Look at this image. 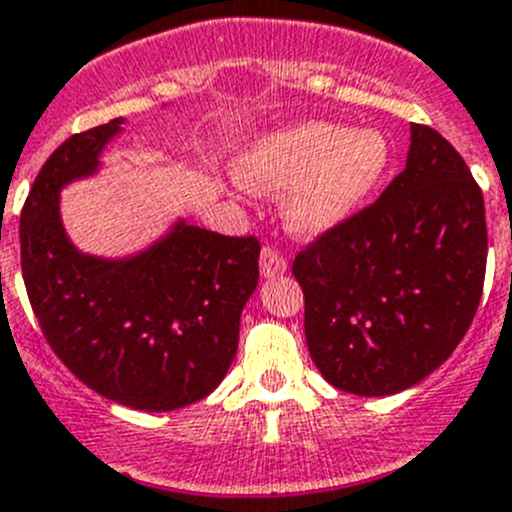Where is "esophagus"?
I'll use <instances>...</instances> for the list:
<instances>
[{
    "mask_svg": "<svg viewBox=\"0 0 512 512\" xmlns=\"http://www.w3.org/2000/svg\"><path fill=\"white\" fill-rule=\"evenodd\" d=\"M260 272H262V277L285 275V272H287V257L280 255L275 247H262Z\"/></svg>",
    "mask_w": 512,
    "mask_h": 512,
    "instance_id": "esophagus-1",
    "label": "esophagus"
}]
</instances>
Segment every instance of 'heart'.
Instances as JSON below:
<instances>
[{
    "label": "heart",
    "mask_w": 512,
    "mask_h": 512,
    "mask_svg": "<svg viewBox=\"0 0 512 512\" xmlns=\"http://www.w3.org/2000/svg\"><path fill=\"white\" fill-rule=\"evenodd\" d=\"M391 163V146L376 128L312 121L257 138L237 175L260 193L289 191L285 220L299 235H322L354 218Z\"/></svg>",
    "instance_id": "obj_1"
}]
</instances>
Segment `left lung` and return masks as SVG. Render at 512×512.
<instances>
[{"mask_svg":"<svg viewBox=\"0 0 512 512\" xmlns=\"http://www.w3.org/2000/svg\"><path fill=\"white\" fill-rule=\"evenodd\" d=\"M488 257L483 193L438 131L411 126L406 168L369 208L297 252L304 337L339 391L389 396L458 347Z\"/></svg>","mask_w":512,"mask_h":512,"instance_id":"obj_1","label":"left lung"}]
</instances>
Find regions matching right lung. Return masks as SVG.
I'll list each match as a JSON object with an SVG mask.
<instances>
[{
    "label": "right lung",
    "instance_id": "right-lung-1",
    "mask_svg": "<svg viewBox=\"0 0 512 512\" xmlns=\"http://www.w3.org/2000/svg\"><path fill=\"white\" fill-rule=\"evenodd\" d=\"M121 123L66 138L39 170L19 223L22 275L46 342L76 379L131 409L173 411L225 379L260 280V242L180 220L123 260L76 250L59 190L96 173Z\"/></svg>",
    "mask_w": 512,
    "mask_h": 512
}]
</instances>
